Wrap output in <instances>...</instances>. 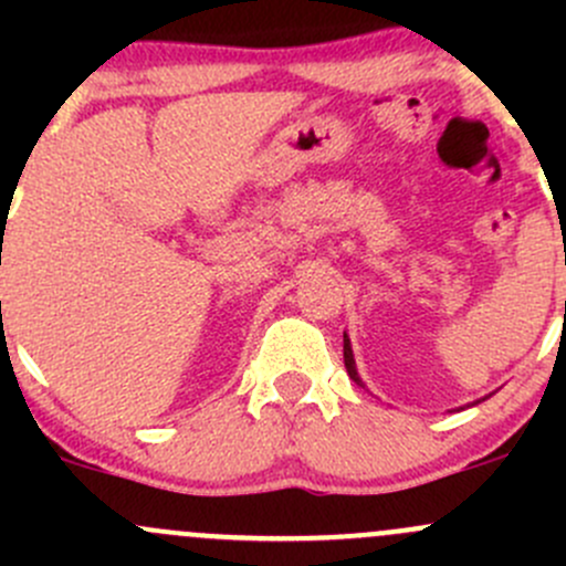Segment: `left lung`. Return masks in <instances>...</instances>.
Here are the masks:
<instances>
[{
    "label": "left lung",
    "instance_id": "obj_1",
    "mask_svg": "<svg viewBox=\"0 0 566 566\" xmlns=\"http://www.w3.org/2000/svg\"><path fill=\"white\" fill-rule=\"evenodd\" d=\"M345 367H347V375H350V378L356 380L358 386H364V380L358 378L356 358H353V347H350V339H347V334H345ZM482 399H488V397H482ZM482 399H476V402H471V405H479V402H482Z\"/></svg>",
    "mask_w": 566,
    "mask_h": 566
}]
</instances>
